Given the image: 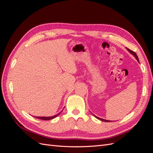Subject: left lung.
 <instances>
[{
  "mask_svg": "<svg viewBox=\"0 0 153 153\" xmlns=\"http://www.w3.org/2000/svg\"><path fill=\"white\" fill-rule=\"evenodd\" d=\"M126 49L128 50V52H129V53H131L133 55H134V56L135 57V58H136V59L138 61H139V60H138V56H137V53H135V52H134L133 51H132V50H129V49H128V48H126ZM94 116L97 118V119H100V120H101V121H104V122H110V121H108V120H105V119H101V118H100V117H98L97 116H96V115H94Z\"/></svg>",
  "mask_w": 153,
  "mask_h": 153,
  "instance_id": "1",
  "label": "left lung"
}]
</instances>
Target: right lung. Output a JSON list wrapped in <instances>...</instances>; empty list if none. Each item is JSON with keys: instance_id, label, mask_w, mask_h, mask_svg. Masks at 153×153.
Returning <instances> with one entry per match:
<instances>
[{"instance_id": "add662e5", "label": "right lung", "mask_w": 153, "mask_h": 153, "mask_svg": "<svg viewBox=\"0 0 153 153\" xmlns=\"http://www.w3.org/2000/svg\"><path fill=\"white\" fill-rule=\"evenodd\" d=\"M61 113V112H59V114H57L56 115H53V116H51V117H36L38 119H43V120H50V119H54L55 117H56Z\"/></svg>"}]
</instances>
